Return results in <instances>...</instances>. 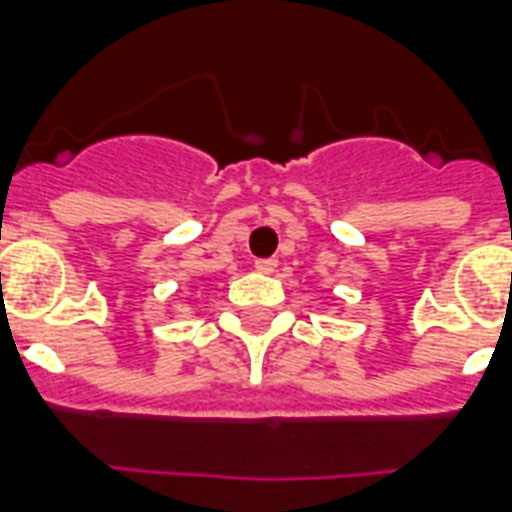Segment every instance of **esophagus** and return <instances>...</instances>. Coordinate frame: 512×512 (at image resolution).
<instances>
[{"label":"esophagus","mask_w":512,"mask_h":512,"mask_svg":"<svg viewBox=\"0 0 512 512\" xmlns=\"http://www.w3.org/2000/svg\"><path fill=\"white\" fill-rule=\"evenodd\" d=\"M255 271L257 273H273L276 271V260H273V257H260V260H255Z\"/></svg>","instance_id":"esophagus-1"}]
</instances>
